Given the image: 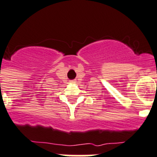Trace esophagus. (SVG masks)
I'll return each instance as SVG.
<instances>
[{"label":"esophagus","instance_id":"obj_1","mask_svg":"<svg viewBox=\"0 0 157 157\" xmlns=\"http://www.w3.org/2000/svg\"><path fill=\"white\" fill-rule=\"evenodd\" d=\"M76 82H77V80H70V83H73H73H76Z\"/></svg>","mask_w":157,"mask_h":157}]
</instances>
